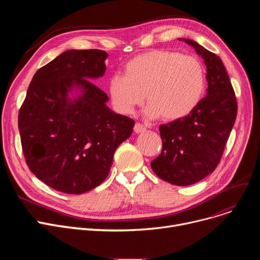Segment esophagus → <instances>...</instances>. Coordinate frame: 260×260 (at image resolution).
<instances>
[{"instance_id":"esophagus-1","label":"esophagus","mask_w":260,"mask_h":260,"mask_svg":"<svg viewBox=\"0 0 260 260\" xmlns=\"http://www.w3.org/2000/svg\"><path fill=\"white\" fill-rule=\"evenodd\" d=\"M134 131H135L136 134H141V133L145 132V126L142 125L141 123H136L135 127H134Z\"/></svg>"}]
</instances>
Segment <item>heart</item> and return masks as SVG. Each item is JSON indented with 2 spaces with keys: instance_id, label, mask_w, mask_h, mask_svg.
Masks as SVG:
<instances>
[{
  "instance_id": "1",
  "label": "heart",
  "mask_w": 260,
  "mask_h": 260,
  "mask_svg": "<svg viewBox=\"0 0 260 260\" xmlns=\"http://www.w3.org/2000/svg\"><path fill=\"white\" fill-rule=\"evenodd\" d=\"M207 88L203 64L195 57L155 49L139 54L124 66V76L109 80L112 102L121 114H132L145 95L148 118L176 121L192 114Z\"/></svg>"
}]
</instances>
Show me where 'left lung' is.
Segmentation results:
<instances>
[{
    "label": "left lung",
    "mask_w": 260,
    "mask_h": 260,
    "mask_svg": "<svg viewBox=\"0 0 260 260\" xmlns=\"http://www.w3.org/2000/svg\"><path fill=\"white\" fill-rule=\"evenodd\" d=\"M178 40L203 59L207 94L192 114L159 127L162 151L151 167L162 180L184 186L200 181L218 166L236 120L237 102L221 59L193 40Z\"/></svg>",
    "instance_id": "8db88e82"
}]
</instances>
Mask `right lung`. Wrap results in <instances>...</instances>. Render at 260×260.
Returning a JSON list of instances; mask_svg holds the SVG:
<instances>
[{
    "instance_id": "add662e5",
    "label": "right lung",
    "mask_w": 260,
    "mask_h": 260,
    "mask_svg": "<svg viewBox=\"0 0 260 260\" xmlns=\"http://www.w3.org/2000/svg\"><path fill=\"white\" fill-rule=\"evenodd\" d=\"M104 50L70 49L35 74L19 113V131L29 170L48 186L83 194L111 171L118 146L135 121L116 114L92 83L104 76Z\"/></svg>"
}]
</instances>
